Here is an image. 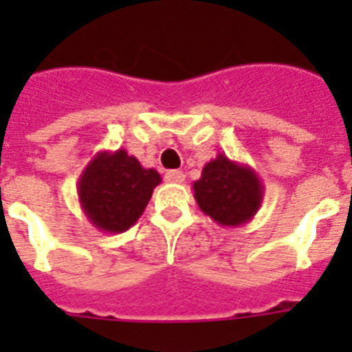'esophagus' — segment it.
Masks as SVG:
<instances>
[{
  "instance_id": "34e87169",
  "label": "esophagus",
  "mask_w": 352,
  "mask_h": 352,
  "mask_svg": "<svg viewBox=\"0 0 352 352\" xmlns=\"http://www.w3.org/2000/svg\"><path fill=\"white\" fill-rule=\"evenodd\" d=\"M184 179H186V175L182 173V171L179 170H171L166 173V181L168 182H175V184H181V182H184Z\"/></svg>"
}]
</instances>
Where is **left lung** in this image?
Returning a JSON list of instances; mask_svg holds the SVG:
<instances>
[{"label": "left lung", "instance_id": "8db88e82", "mask_svg": "<svg viewBox=\"0 0 352 352\" xmlns=\"http://www.w3.org/2000/svg\"><path fill=\"white\" fill-rule=\"evenodd\" d=\"M192 188L201 212L217 225L230 228L254 219L265 195V186L256 170L223 153L204 164L201 179Z\"/></svg>", "mask_w": 352, "mask_h": 352}]
</instances>
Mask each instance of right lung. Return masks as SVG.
Instances as JSON below:
<instances>
[{
  "label": "right lung",
  "mask_w": 352,
  "mask_h": 352,
  "mask_svg": "<svg viewBox=\"0 0 352 352\" xmlns=\"http://www.w3.org/2000/svg\"><path fill=\"white\" fill-rule=\"evenodd\" d=\"M160 173L142 168L126 149L98 151L85 166L76 184L85 217L104 234L129 230L144 214Z\"/></svg>",
  "instance_id": "obj_1"
}]
</instances>
